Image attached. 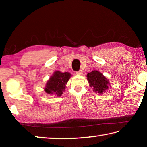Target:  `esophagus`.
<instances>
[{"label": "esophagus", "instance_id": "esophagus-1", "mask_svg": "<svg viewBox=\"0 0 147 147\" xmlns=\"http://www.w3.org/2000/svg\"><path fill=\"white\" fill-rule=\"evenodd\" d=\"M76 74H78V75H82L83 71H82V70H80V71H78L76 72Z\"/></svg>", "mask_w": 147, "mask_h": 147}]
</instances>
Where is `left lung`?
<instances>
[{
    "label": "left lung",
    "mask_w": 147,
    "mask_h": 147,
    "mask_svg": "<svg viewBox=\"0 0 147 147\" xmlns=\"http://www.w3.org/2000/svg\"><path fill=\"white\" fill-rule=\"evenodd\" d=\"M87 77L89 86L93 88V91L96 93L102 94L108 88L109 81L100 72L93 71L91 73H88Z\"/></svg>",
    "instance_id": "obj_1"
}]
</instances>
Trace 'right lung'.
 I'll list each match as a JSON object with an SVG mask.
<instances>
[{
  "instance_id": "add662e5",
  "label": "right lung",
  "mask_w": 147,
  "mask_h": 147,
  "mask_svg": "<svg viewBox=\"0 0 147 147\" xmlns=\"http://www.w3.org/2000/svg\"><path fill=\"white\" fill-rule=\"evenodd\" d=\"M71 74L65 72H54L53 75L47 82L45 91L47 93L60 96L65 88V84L71 77Z\"/></svg>"
}]
</instances>
